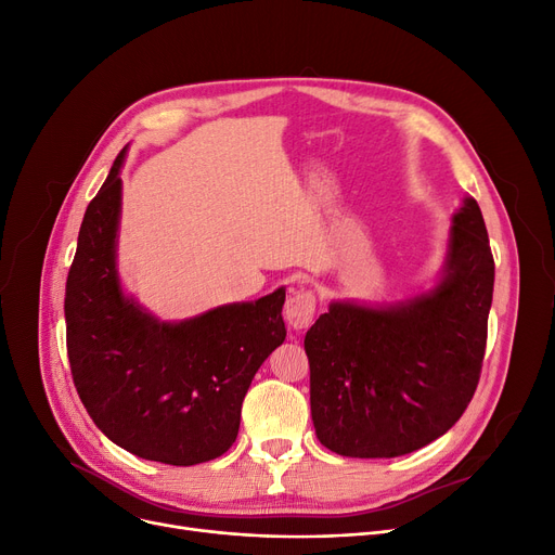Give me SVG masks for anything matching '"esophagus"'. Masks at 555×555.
Masks as SVG:
<instances>
[{
	"mask_svg": "<svg viewBox=\"0 0 555 555\" xmlns=\"http://www.w3.org/2000/svg\"><path fill=\"white\" fill-rule=\"evenodd\" d=\"M317 308V299L312 289H297L295 295H289L285 301V322L295 331H304L312 324Z\"/></svg>",
	"mask_w": 555,
	"mask_h": 555,
	"instance_id": "1",
	"label": "esophagus"
}]
</instances>
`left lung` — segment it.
Masks as SVG:
<instances>
[{"label":"left lung","mask_w":555,"mask_h":555,"mask_svg":"<svg viewBox=\"0 0 555 555\" xmlns=\"http://www.w3.org/2000/svg\"><path fill=\"white\" fill-rule=\"evenodd\" d=\"M492 285L483 216L475 197H463L431 289L389 306L331 301L304 339L322 446L391 459L443 436L479 383Z\"/></svg>","instance_id":"1"}]
</instances>
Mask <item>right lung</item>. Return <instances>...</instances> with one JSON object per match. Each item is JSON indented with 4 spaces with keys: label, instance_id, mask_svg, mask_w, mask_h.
<instances>
[{
    "label": "right lung",
    "instance_id": "obj_1",
    "mask_svg": "<svg viewBox=\"0 0 555 555\" xmlns=\"http://www.w3.org/2000/svg\"><path fill=\"white\" fill-rule=\"evenodd\" d=\"M85 211L67 276V356L76 391L112 443L149 461L195 465L224 454L260 364L285 339V287L182 322H162L116 268L121 166Z\"/></svg>",
    "mask_w": 555,
    "mask_h": 555
}]
</instances>
